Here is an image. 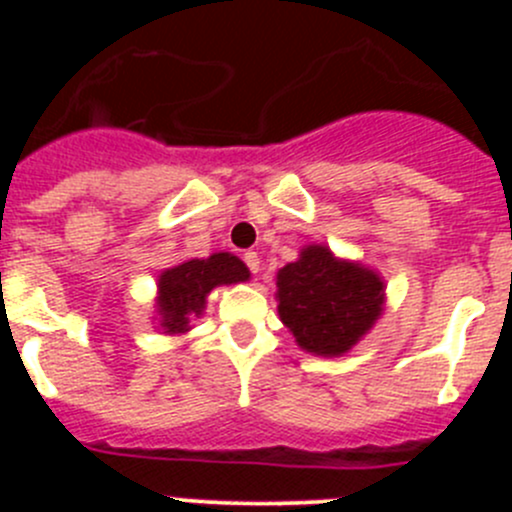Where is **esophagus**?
Returning a JSON list of instances; mask_svg holds the SVG:
<instances>
[{"label": "esophagus", "mask_w": 512, "mask_h": 512, "mask_svg": "<svg viewBox=\"0 0 512 512\" xmlns=\"http://www.w3.org/2000/svg\"><path fill=\"white\" fill-rule=\"evenodd\" d=\"M242 260H245V265L250 267V272H260V255L252 250H247L245 255H242Z\"/></svg>", "instance_id": "1"}]
</instances>
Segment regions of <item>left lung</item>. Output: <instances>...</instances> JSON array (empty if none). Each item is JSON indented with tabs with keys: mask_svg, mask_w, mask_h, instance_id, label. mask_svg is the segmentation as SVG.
Listing matches in <instances>:
<instances>
[{
	"mask_svg": "<svg viewBox=\"0 0 512 512\" xmlns=\"http://www.w3.org/2000/svg\"><path fill=\"white\" fill-rule=\"evenodd\" d=\"M384 280L359 262L307 245L277 272V312L309 354L342 356L384 312Z\"/></svg>",
	"mask_w": 512,
	"mask_h": 512,
	"instance_id": "obj_1",
	"label": "left lung"
}]
</instances>
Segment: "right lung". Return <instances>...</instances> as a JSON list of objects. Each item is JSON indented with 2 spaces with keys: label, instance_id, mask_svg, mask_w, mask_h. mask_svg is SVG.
I'll return each instance as SVG.
<instances>
[{
  "label": "right lung",
  "instance_id": "obj_1",
  "mask_svg": "<svg viewBox=\"0 0 512 512\" xmlns=\"http://www.w3.org/2000/svg\"><path fill=\"white\" fill-rule=\"evenodd\" d=\"M247 280L250 270L230 252H215L205 260H188L168 267L158 277L156 307L160 329H165V334H185L190 329V319L203 314L208 294L215 287Z\"/></svg>",
  "mask_w": 512,
  "mask_h": 512
}]
</instances>
